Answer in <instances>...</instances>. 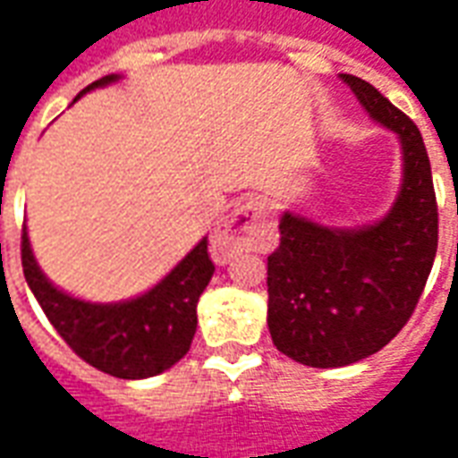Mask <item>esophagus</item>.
<instances>
[{"label": "esophagus", "mask_w": 458, "mask_h": 458, "mask_svg": "<svg viewBox=\"0 0 458 458\" xmlns=\"http://www.w3.org/2000/svg\"><path fill=\"white\" fill-rule=\"evenodd\" d=\"M269 213L265 203L258 199L240 200L225 223L210 235V258L218 265H228L238 252L255 240V233L267 225Z\"/></svg>", "instance_id": "34e87169"}]
</instances>
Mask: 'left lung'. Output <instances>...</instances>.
Returning <instances> with one entry per match:
<instances>
[{
  "mask_svg": "<svg viewBox=\"0 0 458 458\" xmlns=\"http://www.w3.org/2000/svg\"><path fill=\"white\" fill-rule=\"evenodd\" d=\"M363 110L397 134L400 193L383 218L331 228L292 210L267 258V327L277 351L311 368H341L377 353L412 317L432 272L439 216L422 134L385 95L341 73Z\"/></svg>",
  "mask_w": 458,
  "mask_h": 458,
  "instance_id": "obj_1",
  "label": "left lung"
}]
</instances>
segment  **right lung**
Listing matches in <instances>:
<instances>
[{
    "label": "right lung",
    "mask_w": 458,
    "mask_h": 458,
    "mask_svg": "<svg viewBox=\"0 0 458 458\" xmlns=\"http://www.w3.org/2000/svg\"><path fill=\"white\" fill-rule=\"evenodd\" d=\"M114 81H120V75H105L81 90L78 98ZM21 267L26 284L65 344L85 363L122 380L159 375L189 353L199 327L196 307L216 272L208 258V238H203L149 292L114 304H95L71 297L48 282L34 258L26 225Z\"/></svg>",
    "instance_id": "obj_1"
}]
</instances>
